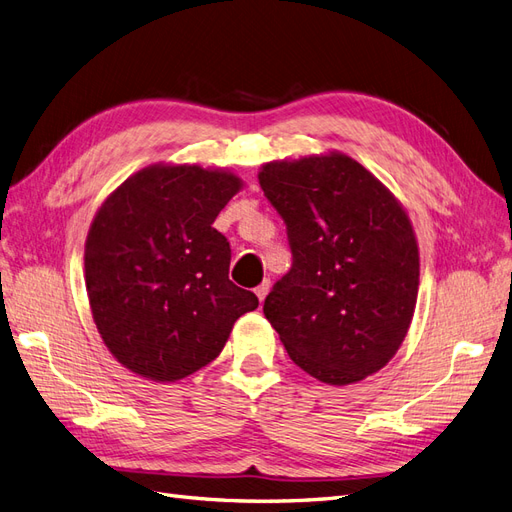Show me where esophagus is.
I'll return each instance as SVG.
<instances>
[{
    "label": "esophagus",
    "instance_id": "esophagus-1",
    "mask_svg": "<svg viewBox=\"0 0 512 512\" xmlns=\"http://www.w3.org/2000/svg\"><path fill=\"white\" fill-rule=\"evenodd\" d=\"M269 288H271V282L269 280H265V282H262L254 292H256V297H258V301L262 303V301H265L267 299V294H269Z\"/></svg>",
    "mask_w": 512,
    "mask_h": 512
}]
</instances>
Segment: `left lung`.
<instances>
[{
	"label": "left lung",
	"instance_id": "1",
	"mask_svg": "<svg viewBox=\"0 0 512 512\" xmlns=\"http://www.w3.org/2000/svg\"><path fill=\"white\" fill-rule=\"evenodd\" d=\"M258 181L292 250L290 271L262 307L288 356L324 384L376 374L414 316L418 245L408 213L339 151L269 162Z\"/></svg>",
	"mask_w": 512,
	"mask_h": 512
}]
</instances>
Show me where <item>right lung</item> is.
<instances>
[{"label":"right lung","instance_id":"1","mask_svg":"<svg viewBox=\"0 0 512 512\" xmlns=\"http://www.w3.org/2000/svg\"><path fill=\"white\" fill-rule=\"evenodd\" d=\"M241 185L228 170L151 164L98 209L85 243L89 307L106 348L134 374H194L258 307L228 280L230 245L213 228Z\"/></svg>","mask_w":512,"mask_h":512}]
</instances>
